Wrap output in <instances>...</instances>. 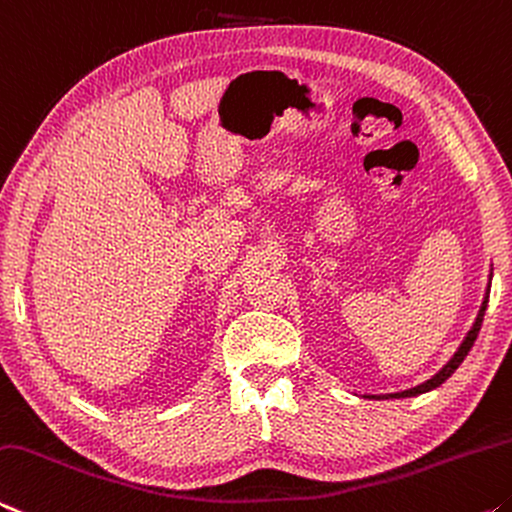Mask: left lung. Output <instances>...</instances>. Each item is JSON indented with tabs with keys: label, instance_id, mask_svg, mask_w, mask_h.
<instances>
[{
	"label": "left lung",
	"instance_id": "left-lung-1",
	"mask_svg": "<svg viewBox=\"0 0 512 512\" xmlns=\"http://www.w3.org/2000/svg\"><path fill=\"white\" fill-rule=\"evenodd\" d=\"M490 281H492V274H490ZM488 299H490V283H488V290H485V297H483L481 311H479V315H476V322L472 324V329L467 331L465 340L460 342V347H458L456 354L451 356L449 363H447L445 367H442V370H440L438 374H433L429 381H424V383H420V385H415V388H410V390H404V392H392V395H374V397H370V399H404V397H417V395H424V392L435 390V388H438V385L445 383V381L449 379V376L458 370V365L463 363L465 356L469 354V349L474 347V340H476V335H479V331H481V324H483L485 308H488Z\"/></svg>",
	"mask_w": 512,
	"mask_h": 512
}]
</instances>
